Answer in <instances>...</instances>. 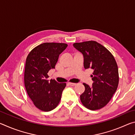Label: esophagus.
<instances>
[{
    "instance_id": "34e87169",
    "label": "esophagus",
    "mask_w": 135,
    "mask_h": 135,
    "mask_svg": "<svg viewBox=\"0 0 135 135\" xmlns=\"http://www.w3.org/2000/svg\"><path fill=\"white\" fill-rule=\"evenodd\" d=\"M68 84L70 86H74L76 84V83H70V82H68Z\"/></svg>"
}]
</instances>
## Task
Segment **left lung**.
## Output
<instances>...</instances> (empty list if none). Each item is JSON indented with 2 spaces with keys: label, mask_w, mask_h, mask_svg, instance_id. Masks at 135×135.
I'll list each match as a JSON object with an SVG mask.
<instances>
[{
  "label": "left lung",
  "mask_w": 135,
  "mask_h": 135,
  "mask_svg": "<svg viewBox=\"0 0 135 135\" xmlns=\"http://www.w3.org/2000/svg\"><path fill=\"white\" fill-rule=\"evenodd\" d=\"M74 47L83 54L84 67L93 70L92 86L83 83L85 90L80 95L82 104L90 110L103 108L108 103L118 85L117 62L104 46L95 41L75 43Z\"/></svg>",
  "instance_id": "obj_1"
}]
</instances>
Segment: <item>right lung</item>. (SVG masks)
<instances>
[{
	"instance_id": "1",
	"label": "right lung",
	"mask_w": 135,
	"mask_h": 135,
	"mask_svg": "<svg viewBox=\"0 0 135 135\" xmlns=\"http://www.w3.org/2000/svg\"><path fill=\"white\" fill-rule=\"evenodd\" d=\"M67 46L62 43H44L31 50L27 57L25 88L34 105L43 111L52 110L60 102L66 83L48 80L47 73L55 68L59 55Z\"/></svg>"
}]
</instances>
